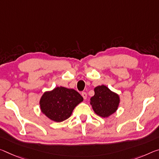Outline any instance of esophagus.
<instances>
[{
	"mask_svg": "<svg viewBox=\"0 0 159 159\" xmlns=\"http://www.w3.org/2000/svg\"><path fill=\"white\" fill-rule=\"evenodd\" d=\"M81 95H82V97L84 98V100H85L87 98V93H85V92H82L81 93Z\"/></svg>",
	"mask_w": 159,
	"mask_h": 159,
	"instance_id": "obj_1",
	"label": "esophagus"
}]
</instances>
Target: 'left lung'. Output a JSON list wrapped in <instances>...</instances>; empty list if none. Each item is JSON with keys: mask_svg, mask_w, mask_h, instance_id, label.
<instances>
[{"mask_svg": "<svg viewBox=\"0 0 159 159\" xmlns=\"http://www.w3.org/2000/svg\"><path fill=\"white\" fill-rule=\"evenodd\" d=\"M95 95L90 98V105L98 115L107 117L117 109L120 102L118 95L112 92L105 85L95 88Z\"/></svg>", "mask_w": 159, "mask_h": 159, "instance_id": "left-lung-1", "label": "left lung"}]
</instances>
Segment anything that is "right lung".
I'll use <instances>...</instances> for the list:
<instances>
[{"label": "right lung", "instance_id": "right-lung-1", "mask_svg": "<svg viewBox=\"0 0 159 159\" xmlns=\"http://www.w3.org/2000/svg\"><path fill=\"white\" fill-rule=\"evenodd\" d=\"M84 98L76 90L57 87L44 93L40 100L42 112L54 122H60L69 118L73 110Z\"/></svg>", "mask_w": 159, "mask_h": 159}]
</instances>
